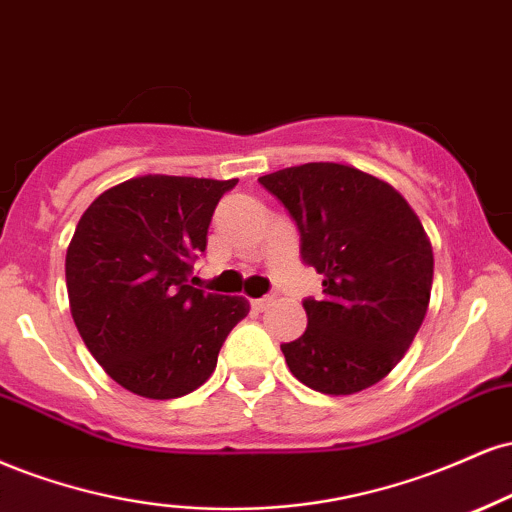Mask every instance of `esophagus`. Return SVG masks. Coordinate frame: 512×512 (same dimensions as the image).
<instances>
[{"instance_id":"34e87169","label":"esophagus","mask_w":512,"mask_h":512,"mask_svg":"<svg viewBox=\"0 0 512 512\" xmlns=\"http://www.w3.org/2000/svg\"><path fill=\"white\" fill-rule=\"evenodd\" d=\"M273 302V297H261V299H251V309L254 311H266V306Z\"/></svg>"}]
</instances>
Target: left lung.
I'll use <instances>...</instances> for the list:
<instances>
[{"label":"left lung","instance_id":"8db88e82","mask_svg":"<svg viewBox=\"0 0 512 512\" xmlns=\"http://www.w3.org/2000/svg\"><path fill=\"white\" fill-rule=\"evenodd\" d=\"M302 232V258L323 275L309 326L280 350L318 393L376 386L410 350L434 282V249L410 203L388 182L340 162H306L258 177Z\"/></svg>","mask_w":512,"mask_h":512}]
</instances>
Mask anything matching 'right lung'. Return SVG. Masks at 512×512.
<instances>
[{
    "instance_id": "add662e5",
    "label": "right lung",
    "mask_w": 512,
    "mask_h": 512,
    "mask_svg": "<svg viewBox=\"0 0 512 512\" xmlns=\"http://www.w3.org/2000/svg\"><path fill=\"white\" fill-rule=\"evenodd\" d=\"M237 179L143 174L102 191L66 249L74 323L105 374L150 400L208 381L244 297L189 285L220 196Z\"/></svg>"
}]
</instances>
